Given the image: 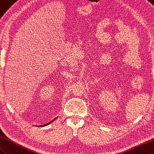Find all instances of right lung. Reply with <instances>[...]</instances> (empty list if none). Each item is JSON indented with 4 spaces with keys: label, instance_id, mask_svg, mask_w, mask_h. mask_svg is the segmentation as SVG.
Wrapping results in <instances>:
<instances>
[{
    "label": "right lung",
    "instance_id": "right-lung-1",
    "mask_svg": "<svg viewBox=\"0 0 154 154\" xmlns=\"http://www.w3.org/2000/svg\"><path fill=\"white\" fill-rule=\"evenodd\" d=\"M54 120H55V119H53V121H51V122H48V123H47V124H45V125H42V126H45V125H49V124H50V123H51V122H53Z\"/></svg>",
    "mask_w": 154,
    "mask_h": 154
}]
</instances>
